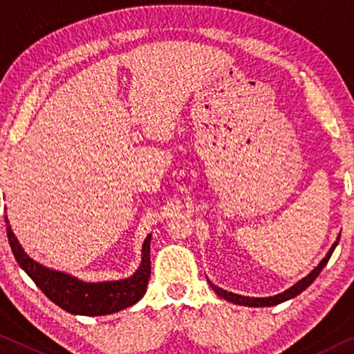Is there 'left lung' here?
Here are the masks:
<instances>
[{"label":"left lung","instance_id":"8db88e82","mask_svg":"<svg viewBox=\"0 0 354 354\" xmlns=\"http://www.w3.org/2000/svg\"><path fill=\"white\" fill-rule=\"evenodd\" d=\"M339 241H340V236L337 237V241L333 243V247H330L328 254H326V257L322 259V263H319L317 268H315L312 272H310L308 275L304 277L302 280H299L297 283H295L291 288H288V290H285L283 292H280V295L269 296V297L241 296V295H236V292H231V291L223 290V288H218L216 285L212 283L209 279H207V281H209V285L212 286V290H214L216 295H218L223 299H226V301L232 302V304H237V306H245V307H272V306H277V304L290 301V299L299 296L304 290H307V288L313 283L315 279H317V277L319 275V272H322L324 269V266L328 264L330 254H333L335 247L339 245Z\"/></svg>","mask_w":354,"mask_h":354}]
</instances>
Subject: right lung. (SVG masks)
Instances as JSON below:
<instances>
[{
    "mask_svg": "<svg viewBox=\"0 0 354 354\" xmlns=\"http://www.w3.org/2000/svg\"><path fill=\"white\" fill-rule=\"evenodd\" d=\"M8 231V241L20 268L30 279L41 288V291L73 315H85V317H101L120 312L139 302L147 291L150 279V241L151 234L145 237L142 243V258L138 270L131 277L112 281H84L66 274L48 269L30 258L10 230L8 216H4Z\"/></svg>",
    "mask_w": 354,
    "mask_h": 354,
    "instance_id": "1",
    "label": "right lung"
}]
</instances>
